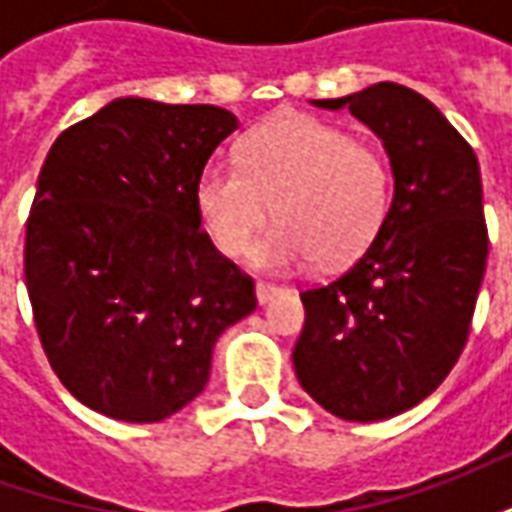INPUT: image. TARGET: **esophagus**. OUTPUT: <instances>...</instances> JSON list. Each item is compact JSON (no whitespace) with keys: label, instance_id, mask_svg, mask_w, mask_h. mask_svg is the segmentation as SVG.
<instances>
[{"label":"esophagus","instance_id":"obj_1","mask_svg":"<svg viewBox=\"0 0 512 512\" xmlns=\"http://www.w3.org/2000/svg\"><path fill=\"white\" fill-rule=\"evenodd\" d=\"M282 288L279 285H271V282H257L255 285V296H257V304H268V301L279 296Z\"/></svg>","mask_w":512,"mask_h":512}]
</instances>
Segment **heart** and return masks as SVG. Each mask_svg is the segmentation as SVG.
Returning <instances> with one entry per match:
<instances>
[{
	"instance_id": "1",
	"label": "heart",
	"mask_w": 512,
	"mask_h": 512,
	"mask_svg": "<svg viewBox=\"0 0 512 512\" xmlns=\"http://www.w3.org/2000/svg\"><path fill=\"white\" fill-rule=\"evenodd\" d=\"M386 205V158L312 117L257 128L241 164L213 158L197 178V211L224 255H244L277 211L279 224L252 252L263 271L351 260L376 238Z\"/></svg>"
}]
</instances>
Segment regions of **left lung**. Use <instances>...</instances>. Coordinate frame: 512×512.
<instances>
[{
  "mask_svg": "<svg viewBox=\"0 0 512 512\" xmlns=\"http://www.w3.org/2000/svg\"><path fill=\"white\" fill-rule=\"evenodd\" d=\"M381 139L392 205L343 277L304 290L293 367L304 392L348 422L403 414L458 362L488 257L477 156L428 98L381 82L345 98Z\"/></svg>",
  "mask_w": 512,
  "mask_h": 512,
  "instance_id": "8db88e82",
  "label": "left lung"
}]
</instances>
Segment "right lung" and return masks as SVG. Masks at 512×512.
Returning <instances> with one entry per match:
<instances>
[{
	"label": "right lung",
	"instance_id": "right-lung-1",
	"mask_svg": "<svg viewBox=\"0 0 512 512\" xmlns=\"http://www.w3.org/2000/svg\"><path fill=\"white\" fill-rule=\"evenodd\" d=\"M235 128L219 106L115 98L43 161L27 293L54 373L104 417H172L208 384L219 334L255 312V282L197 211L202 167Z\"/></svg>",
	"mask_w": 512,
	"mask_h": 512
}]
</instances>
